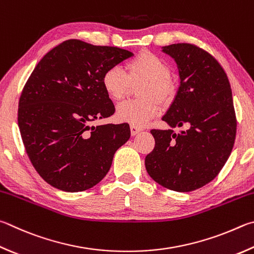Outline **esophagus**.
I'll use <instances>...</instances> for the list:
<instances>
[{
  "mask_svg": "<svg viewBox=\"0 0 254 254\" xmlns=\"http://www.w3.org/2000/svg\"><path fill=\"white\" fill-rule=\"evenodd\" d=\"M130 128H131V134L132 135H135V134H137V133H139L140 131H141V128L139 127H136V126H130Z\"/></svg>",
  "mask_w": 254,
  "mask_h": 254,
  "instance_id": "esophagus-1",
  "label": "esophagus"
}]
</instances>
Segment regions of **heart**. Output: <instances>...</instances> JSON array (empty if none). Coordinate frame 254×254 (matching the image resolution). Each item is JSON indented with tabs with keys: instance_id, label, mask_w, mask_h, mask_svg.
<instances>
[{
	"instance_id": "b5f03b06",
	"label": "heart",
	"mask_w": 254,
	"mask_h": 254,
	"mask_svg": "<svg viewBox=\"0 0 254 254\" xmlns=\"http://www.w3.org/2000/svg\"><path fill=\"white\" fill-rule=\"evenodd\" d=\"M169 64L147 51L140 52L127 63V72L118 65L110 66L102 75V86L112 100L120 101L130 93L132 84L139 86L141 99L121 103L117 117L122 122L143 127L158 115L159 103L165 104L174 95Z\"/></svg>"
}]
</instances>
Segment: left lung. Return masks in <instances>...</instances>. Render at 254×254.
Wrapping results in <instances>:
<instances>
[{
    "mask_svg": "<svg viewBox=\"0 0 254 254\" xmlns=\"http://www.w3.org/2000/svg\"><path fill=\"white\" fill-rule=\"evenodd\" d=\"M163 52L175 60L181 82L162 118L171 128L151 130L155 145L145 168L160 186L190 192L211 182L231 154L237 134L232 91L223 67L205 50L178 43ZM181 126L187 128L173 131Z\"/></svg>",
    "mask_w": 254,
    "mask_h": 254,
    "instance_id": "8db88e82",
    "label": "left lung"
}]
</instances>
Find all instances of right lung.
I'll return each instance as SVG.
<instances>
[{"label":"right lung","instance_id":"obj_1","mask_svg":"<svg viewBox=\"0 0 254 254\" xmlns=\"http://www.w3.org/2000/svg\"><path fill=\"white\" fill-rule=\"evenodd\" d=\"M131 57L127 50L67 40L36 64L18 100L17 122L31 163L50 186L65 192L94 187L130 139L127 123L90 124L115 112L102 75Z\"/></svg>","mask_w":254,"mask_h":254}]
</instances>
